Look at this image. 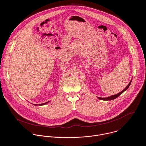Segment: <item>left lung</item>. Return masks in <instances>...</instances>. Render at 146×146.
<instances>
[{
  "label": "left lung",
  "mask_w": 146,
  "mask_h": 146,
  "mask_svg": "<svg viewBox=\"0 0 146 146\" xmlns=\"http://www.w3.org/2000/svg\"><path fill=\"white\" fill-rule=\"evenodd\" d=\"M131 81H132V80L130 82V83H129V84L127 85V86L125 88V89L123 90H122L121 92H120V93H119L118 94H115V95H113V96H110V97H107V98H101V97H98V98L99 99V100H104V101H107V100H109V101H111V100H114V99H116V98H117L119 96H120L124 91H125L129 87V86H130V84L131 83Z\"/></svg>",
  "instance_id": "1"
}]
</instances>
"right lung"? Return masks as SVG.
I'll list each match as a JSON object with an SVG mask.
<instances>
[{
    "instance_id": "add662e5",
    "label": "right lung",
    "mask_w": 146,
    "mask_h": 146,
    "mask_svg": "<svg viewBox=\"0 0 146 146\" xmlns=\"http://www.w3.org/2000/svg\"><path fill=\"white\" fill-rule=\"evenodd\" d=\"M47 103H48V102H45V103H44V104H39V106H40V105H44V104H47ZM34 105H36V106H37V104H34Z\"/></svg>"
}]
</instances>
